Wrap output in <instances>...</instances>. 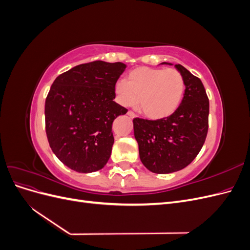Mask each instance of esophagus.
Returning a JSON list of instances; mask_svg holds the SVG:
<instances>
[{
	"instance_id": "obj_1",
	"label": "esophagus",
	"mask_w": 250,
	"mask_h": 250,
	"mask_svg": "<svg viewBox=\"0 0 250 250\" xmlns=\"http://www.w3.org/2000/svg\"><path fill=\"white\" fill-rule=\"evenodd\" d=\"M127 115L129 116L130 118H135V117H137V115H135V113H134L133 111H131V110L128 111V112H127Z\"/></svg>"
}]
</instances>
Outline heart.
I'll list each match as a JSON object with an SVG mask.
<instances>
[{
    "label": "heart",
    "mask_w": 250,
    "mask_h": 250,
    "mask_svg": "<svg viewBox=\"0 0 250 250\" xmlns=\"http://www.w3.org/2000/svg\"><path fill=\"white\" fill-rule=\"evenodd\" d=\"M185 93V79L176 69L141 66L129 72L125 80L115 85L118 103L131 106L137 101L147 118L160 120L176 110Z\"/></svg>",
    "instance_id": "b5f03b06"
}]
</instances>
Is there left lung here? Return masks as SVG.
<instances>
[{"instance_id": "8db88e82", "label": "left lung", "mask_w": 250, "mask_h": 250, "mask_svg": "<svg viewBox=\"0 0 250 250\" xmlns=\"http://www.w3.org/2000/svg\"><path fill=\"white\" fill-rule=\"evenodd\" d=\"M185 95L171 116L160 120L133 119L140 158L151 172L167 174L186 168L197 156L208 130V98L201 80L181 64Z\"/></svg>"}]
</instances>
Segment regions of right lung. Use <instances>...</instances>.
I'll use <instances>...</instances> for the list:
<instances>
[{"mask_svg":"<svg viewBox=\"0 0 250 250\" xmlns=\"http://www.w3.org/2000/svg\"><path fill=\"white\" fill-rule=\"evenodd\" d=\"M126 64L96 60L54 80L44 104L50 147L66 167L81 173L102 169L115 142L112 122L127 109L113 99Z\"/></svg>","mask_w":250,"mask_h":250,"instance_id":"1","label":"right lung"}]
</instances>
